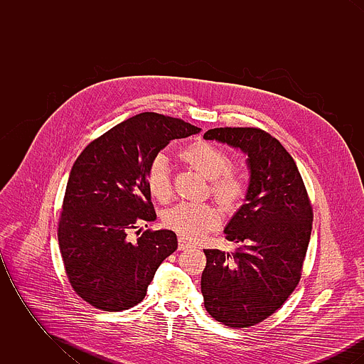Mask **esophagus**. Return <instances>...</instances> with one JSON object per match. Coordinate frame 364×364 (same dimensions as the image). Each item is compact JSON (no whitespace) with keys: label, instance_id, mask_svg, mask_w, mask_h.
Returning a JSON list of instances; mask_svg holds the SVG:
<instances>
[{"label":"esophagus","instance_id":"1","mask_svg":"<svg viewBox=\"0 0 364 364\" xmlns=\"http://www.w3.org/2000/svg\"><path fill=\"white\" fill-rule=\"evenodd\" d=\"M190 248H193V244H192V242H188V240L184 239V237H178V250L184 251V250H190Z\"/></svg>","mask_w":364,"mask_h":364}]
</instances>
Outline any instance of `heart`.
Masks as SVG:
<instances>
[{
  "label": "heart",
  "mask_w": 364,
  "mask_h": 364,
  "mask_svg": "<svg viewBox=\"0 0 364 364\" xmlns=\"http://www.w3.org/2000/svg\"><path fill=\"white\" fill-rule=\"evenodd\" d=\"M180 159L190 168L210 178L211 195L224 206H232L244 193L242 177L230 171L232 161L224 150L208 143L196 141L180 151ZM147 187L159 202H168L172 196V181L168 161L164 156L153 159L147 171ZM220 213L208 203H180L164 214L166 228L191 240L200 239L220 225Z\"/></svg>",
  "instance_id": "heart-1"
}]
</instances>
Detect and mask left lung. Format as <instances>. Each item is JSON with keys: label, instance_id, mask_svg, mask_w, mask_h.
Wrapping results in <instances>:
<instances>
[{"label": "left lung", "instance_id": "1", "mask_svg": "<svg viewBox=\"0 0 364 364\" xmlns=\"http://www.w3.org/2000/svg\"><path fill=\"white\" fill-rule=\"evenodd\" d=\"M208 140L248 156L245 203L225 228L233 252L205 250L200 288L208 314L229 328H250L277 311L294 292L312 229L311 202L294 158L254 127L208 129Z\"/></svg>", "mask_w": 364, "mask_h": 364}]
</instances>
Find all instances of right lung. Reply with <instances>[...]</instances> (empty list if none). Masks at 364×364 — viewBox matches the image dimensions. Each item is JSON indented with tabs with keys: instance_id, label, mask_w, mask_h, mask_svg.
Segmentation results:
<instances>
[{
	"instance_id": "1",
	"label": "right lung",
	"mask_w": 364,
	"mask_h": 364,
	"mask_svg": "<svg viewBox=\"0 0 364 364\" xmlns=\"http://www.w3.org/2000/svg\"><path fill=\"white\" fill-rule=\"evenodd\" d=\"M200 128L144 112L88 143L70 171L58 220V244L73 291L102 311L139 304L156 269L177 250L172 230H144L156 218L147 171L173 139Z\"/></svg>"
}]
</instances>
